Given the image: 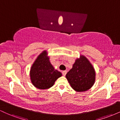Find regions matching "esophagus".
Segmentation results:
<instances>
[{
    "mask_svg": "<svg viewBox=\"0 0 120 120\" xmlns=\"http://www.w3.org/2000/svg\"><path fill=\"white\" fill-rule=\"evenodd\" d=\"M67 73V71H62V74H63V75H64V76H65V75H66Z\"/></svg>",
    "mask_w": 120,
    "mask_h": 120,
    "instance_id": "1",
    "label": "esophagus"
}]
</instances>
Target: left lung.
<instances>
[{
	"mask_svg": "<svg viewBox=\"0 0 120 120\" xmlns=\"http://www.w3.org/2000/svg\"><path fill=\"white\" fill-rule=\"evenodd\" d=\"M66 78L74 90L85 91L94 85L95 72L89 60L82 56L79 59H77L73 68L66 74Z\"/></svg>",
	"mask_w": 120,
	"mask_h": 120,
	"instance_id": "1",
	"label": "left lung"
}]
</instances>
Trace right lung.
Here are the masks:
<instances>
[{
  "instance_id": "obj_1",
  "label": "right lung",
  "mask_w": 120,
  "mask_h": 120,
  "mask_svg": "<svg viewBox=\"0 0 120 120\" xmlns=\"http://www.w3.org/2000/svg\"><path fill=\"white\" fill-rule=\"evenodd\" d=\"M43 51L37 57L30 70V78L34 86L39 89H48L54 85L61 73L55 70L51 64L49 57Z\"/></svg>"
}]
</instances>
